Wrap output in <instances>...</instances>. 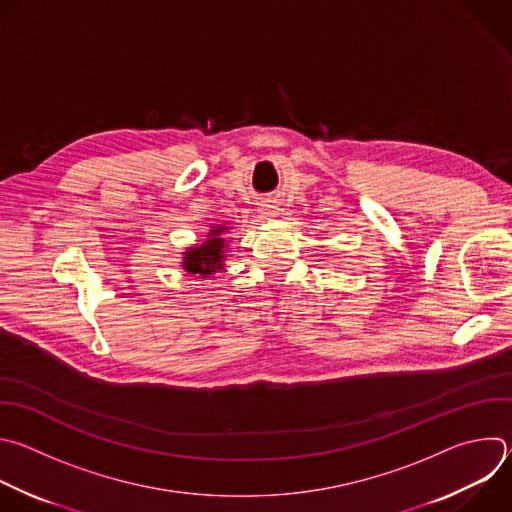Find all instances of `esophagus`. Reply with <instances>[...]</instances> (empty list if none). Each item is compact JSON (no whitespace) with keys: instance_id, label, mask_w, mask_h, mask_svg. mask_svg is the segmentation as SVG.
Masks as SVG:
<instances>
[{"instance_id":"1","label":"esophagus","mask_w":512,"mask_h":512,"mask_svg":"<svg viewBox=\"0 0 512 512\" xmlns=\"http://www.w3.org/2000/svg\"><path fill=\"white\" fill-rule=\"evenodd\" d=\"M259 213H261V217H265V219H273V217H277V215H279V209H277L275 205L265 203V205H261Z\"/></svg>"}]
</instances>
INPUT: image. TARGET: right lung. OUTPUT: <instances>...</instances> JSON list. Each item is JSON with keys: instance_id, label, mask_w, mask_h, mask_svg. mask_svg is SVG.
I'll use <instances>...</instances> for the list:
<instances>
[{"instance_id": "add662e5", "label": "right lung", "mask_w": 512, "mask_h": 512, "mask_svg": "<svg viewBox=\"0 0 512 512\" xmlns=\"http://www.w3.org/2000/svg\"><path fill=\"white\" fill-rule=\"evenodd\" d=\"M225 233V227H217L211 229L209 239L195 249H189L185 253V269L193 275H211L219 269H223V261H225V239H221V235Z\"/></svg>"}]
</instances>
